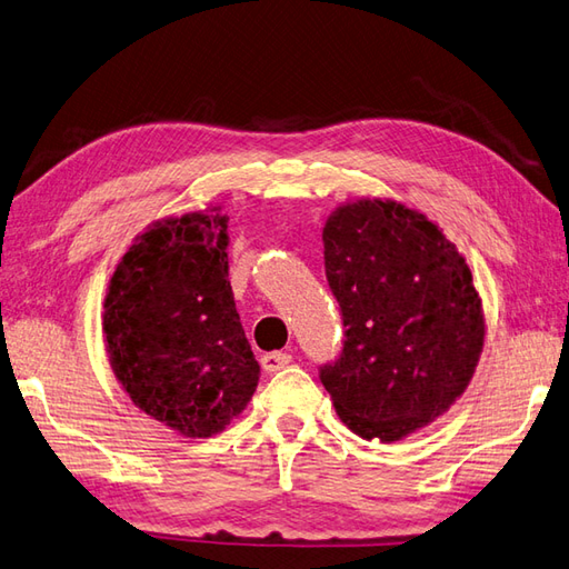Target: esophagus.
Returning a JSON list of instances; mask_svg holds the SVG:
<instances>
[{
	"instance_id": "esophagus-1",
	"label": "esophagus",
	"mask_w": 569,
	"mask_h": 569,
	"mask_svg": "<svg viewBox=\"0 0 569 569\" xmlns=\"http://www.w3.org/2000/svg\"><path fill=\"white\" fill-rule=\"evenodd\" d=\"M289 362H292V356H289V352H284V350L264 352V356L260 358V365H262V370H264V372H277V370H282V368H287Z\"/></svg>"
}]
</instances>
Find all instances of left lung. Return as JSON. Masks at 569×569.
<instances>
[{"instance_id":"left-lung-1","label":"left lung","mask_w":569,"mask_h":569,"mask_svg":"<svg viewBox=\"0 0 569 569\" xmlns=\"http://www.w3.org/2000/svg\"><path fill=\"white\" fill-rule=\"evenodd\" d=\"M323 264L346 331L319 377L340 419L387 443L436 421L470 385L485 343L458 248L423 213L365 199L326 221Z\"/></svg>"}]
</instances>
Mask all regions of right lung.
<instances>
[{"mask_svg": "<svg viewBox=\"0 0 569 569\" xmlns=\"http://www.w3.org/2000/svg\"><path fill=\"white\" fill-rule=\"evenodd\" d=\"M229 217L156 223L117 264L104 301L111 370L138 409L187 438L223 431L260 365L229 282Z\"/></svg>", "mask_w": 569, "mask_h": 569, "instance_id": "add662e5", "label": "right lung"}]
</instances>
